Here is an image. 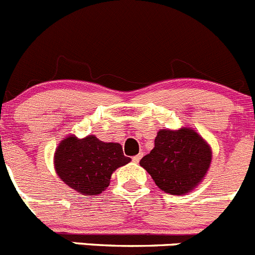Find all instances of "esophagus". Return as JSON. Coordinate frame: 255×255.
I'll return each instance as SVG.
<instances>
[{
	"label": "esophagus",
	"instance_id": "esophagus-1",
	"mask_svg": "<svg viewBox=\"0 0 255 255\" xmlns=\"http://www.w3.org/2000/svg\"><path fill=\"white\" fill-rule=\"evenodd\" d=\"M141 158H142V153H139V154H135L132 160H133V162H134V163H138L139 161H141Z\"/></svg>",
	"mask_w": 255,
	"mask_h": 255
}]
</instances>
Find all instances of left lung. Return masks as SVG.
<instances>
[{
	"instance_id": "8db88e82",
	"label": "left lung",
	"mask_w": 255,
	"mask_h": 255,
	"mask_svg": "<svg viewBox=\"0 0 255 255\" xmlns=\"http://www.w3.org/2000/svg\"><path fill=\"white\" fill-rule=\"evenodd\" d=\"M213 151L194 128L160 129L154 147L139 161L154 184L171 195L192 191L205 178Z\"/></svg>"
}]
</instances>
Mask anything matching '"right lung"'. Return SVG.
Returning <instances> with one entry per match:
<instances>
[{"instance_id": "obj_1", "label": "right lung", "mask_w": 255, "mask_h": 255, "mask_svg": "<svg viewBox=\"0 0 255 255\" xmlns=\"http://www.w3.org/2000/svg\"><path fill=\"white\" fill-rule=\"evenodd\" d=\"M130 162L116 142L99 141L90 134L61 139L54 153V168L64 184L85 196H97L111 184L112 173Z\"/></svg>"}]
</instances>
